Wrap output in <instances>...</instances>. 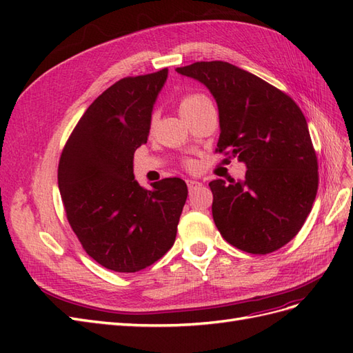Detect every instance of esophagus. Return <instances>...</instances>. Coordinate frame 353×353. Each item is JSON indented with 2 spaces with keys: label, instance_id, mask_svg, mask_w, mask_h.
I'll use <instances>...</instances> for the list:
<instances>
[{
  "label": "esophagus",
  "instance_id": "esophagus-1",
  "mask_svg": "<svg viewBox=\"0 0 353 353\" xmlns=\"http://www.w3.org/2000/svg\"><path fill=\"white\" fill-rule=\"evenodd\" d=\"M200 185H201V183H199V181H194V179H188V181H187V187H188L190 191L197 188V187H200Z\"/></svg>",
  "mask_w": 353,
  "mask_h": 353
}]
</instances>
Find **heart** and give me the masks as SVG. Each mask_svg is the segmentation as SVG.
<instances>
[{
	"instance_id": "obj_1",
	"label": "heart",
	"mask_w": 353,
	"mask_h": 353,
	"mask_svg": "<svg viewBox=\"0 0 353 353\" xmlns=\"http://www.w3.org/2000/svg\"><path fill=\"white\" fill-rule=\"evenodd\" d=\"M205 101H209L205 95H201V94H191V95H187V97H184L183 100L179 101V110H181V113H185V112H188V110H191L193 108H196V105H199V104H201V103H205ZM185 168H188V169H193L194 168V163H193V160H187L185 162Z\"/></svg>"
}]
</instances>
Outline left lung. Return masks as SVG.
Instances as JSON below:
<instances>
[{
  "mask_svg": "<svg viewBox=\"0 0 353 353\" xmlns=\"http://www.w3.org/2000/svg\"><path fill=\"white\" fill-rule=\"evenodd\" d=\"M178 73L216 100V153L248 166L244 181L209 183L221 236L253 254L279 250L301 231L318 190V160L301 108L281 90L227 61H197Z\"/></svg>",
  "mask_w": 353,
  "mask_h": 353,
  "instance_id": "8db88e82",
  "label": "left lung"
}]
</instances>
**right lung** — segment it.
Segmentation results:
<instances>
[{
	"label": "right lung",
	"instance_id": "right-lung-1",
	"mask_svg": "<svg viewBox=\"0 0 353 353\" xmlns=\"http://www.w3.org/2000/svg\"><path fill=\"white\" fill-rule=\"evenodd\" d=\"M168 69L113 83L82 114L59 162V190L83 250L116 272H138L172 248L187 184L165 178L145 190L134 153L147 143Z\"/></svg>",
	"mask_w": 353,
	"mask_h": 353
}]
</instances>
